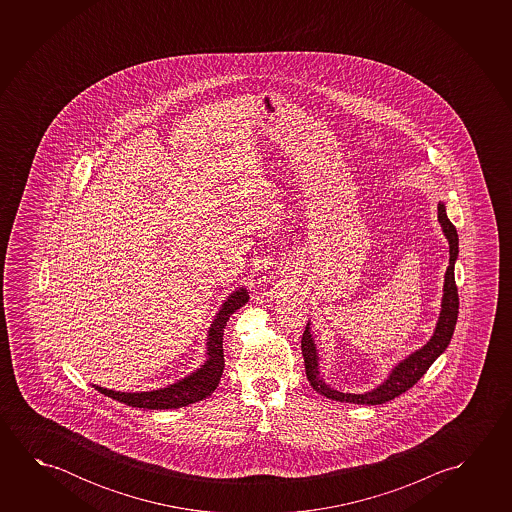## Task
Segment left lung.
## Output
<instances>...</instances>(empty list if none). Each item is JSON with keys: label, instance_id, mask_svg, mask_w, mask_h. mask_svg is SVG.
<instances>
[{"label": "left lung", "instance_id": "1", "mask_svg": "<svg viewBox=\"0 0 512 512\" xmlns=\"http://www.w3.org/2000/svg\"><path fill=\"white\" fill-rule=\"evenodd\" d=\"M437 219L443 228L444 237L450 244V266L444 275L441 312H439L436 330L430 337V341L416 352L411 353L409 357H405L403 361L398 362L393 371L389 373V377L375 389L359 394L341 393L334 387L328 386L327 382L319 377L318 350H316L314 337L310 334L309 323H307L302 336L303 361H305V373L309 378L310 386L314 387L316 393L323 394L336 402L359 403V405H380V403L391 402L396 396L409 391L419 378L427 373V369L434 364L437 357L448 348L453 330H455V323H457V314H459V293H457L455 275H453L455 260L459 255V235H457L452 221L446 216V207L443 202H439L437 205Z\"/></svg>", "mask_w": 512, "mask_h": 512}]
</instances>
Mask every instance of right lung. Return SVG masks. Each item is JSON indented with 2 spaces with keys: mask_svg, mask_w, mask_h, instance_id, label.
Returning <instances> with one entry per match:
<instances>
[{
  "mask_svg": "<svg viewBox=\"0 0 512 512\" xmlns=\"http://www.w3.org/2000/svg\"><path fill=\"white\" fill-rule=\"evenodd\" d=\"M248 291L239 287L230 294L225 303L221 305L216 318L212 321L207 336V361L202 368L196 369L189 377L178 380L171 386L157 391H144V393H119L105 387L94 386L98 393L109 396L112 400L137 407V409H180L189 403L200 402L216 391L223 368H225V355H223V332L227 327V321L235 310L241 309L248 302Z\"/></svg>",
  "mask_w": 512,
  "mask_h": 512,
  "instance_id": "add662e5",
  "label": "right lung"
}]
</instances>
